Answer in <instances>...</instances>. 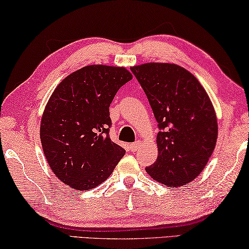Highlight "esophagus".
Segmentation results:
<instances>
[{
	"label": "esophagus",
	"mask_w": 249,
	"mask_h": 249,
	"mask_svg": "<svg viewBox=\"0 0 249 249\" xmlns=\"http://www.w3.org/2000/svg\"><path fill=\"white\" fill-rule=\"evenodd\" d=\"M140 144H141V141L140 140L133 142V143L130 144V150H131V151H133V152L137 151V150L140 148Z\"/></svg>",
	"instance_id": "34e87169"
}]
</instances>
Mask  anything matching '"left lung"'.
Instances as JSON below:
<instances>
[{"label":"left lung","instance_id":"left-lung-1","mask_svg":"<svg viewBox=\"0 0 249 249\" xmlns=\"http://www.w3.org/2000/svg\"><path fill=\"white\" fill-rule=\"evenodd\" d=\"M145 92L158 122L159 154L145 171L153 180L178 187L194 180L215 149L217 120L205 89L175 64L130 68Z\"/></svg>","mask_w":249,"mask_h":249}]
</instances>
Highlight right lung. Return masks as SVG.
I'll return each mask as SVG.
<instances>
[{
	"mask_svg": "<svg viewBox=\"0 0 249 249\" xmlns=\"http://www.w3.org/2000/svg\"><path fill=\"white\" fill-rule=\"evenodd\" d=\"M132 79L124 67L90 65L67 76L43 113L40 141L53 172L78 191L95 189L111 175L124 149L109 137V106Z\"/></svg>",
	"mask_w": 249,
	"mask_h": 249,
	"instance_id": "1",
	"label": "right lung"
}]
</instances>
